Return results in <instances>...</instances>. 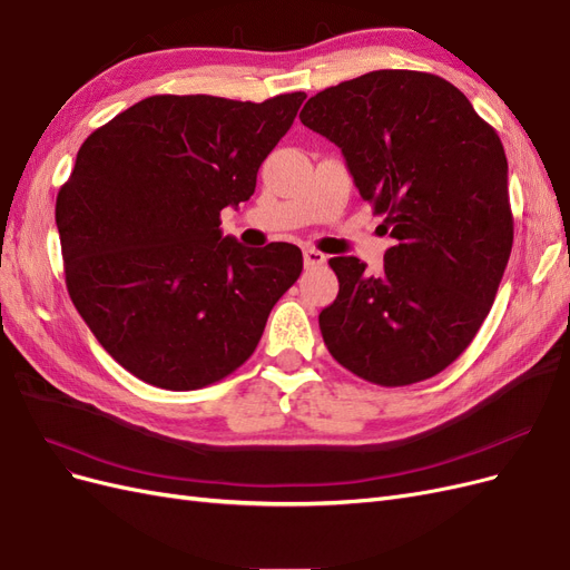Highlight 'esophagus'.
<instances>
[{
	"instance_id": "34e87169",
	"label": "esophagus",
	"mask_w": 570,
	"mask_h": 570,
	"mask_svg": "<svg viewBox=\"0 0 570 570\" xmlns=\"http://www.w3.org/2000/svg\"><path fill=\"white\" fill-rule=\"evenodd\" d=\"M323 264H325V254L323 252H318L314 247H306L304 249V266L306 268H318Z\"/></svg>"
}]
</instances>
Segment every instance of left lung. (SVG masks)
Wrapping results in <instances>:
<instances>
[{
	"label": "left lung",
	"instance_id": "left-lung-1",
	"mask_svg": "<svg viewBox=\"0 0 570 570\" xmlns=\"http://www.w3.org/2000/svg\"><path fill=\"white\" fill-rule=\"evenodd\" d=\"M302 124L342 149L358 195L392 237L381 275L335 256L327 352L368 383L444 371L490 314L513 245L502 140L440 76L371 71L304 105Z\"/></svg>",
	"mask_w": 570,
	"mask_h": 570
}]
</instances>
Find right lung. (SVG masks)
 I'll return each instance as SVG.
<instances>
[{
    "instance_id": "right-lung-1",
    "label": "right lung",
    "mask_w": 570,
    "mask_h": 570,
    "mask_svg": "<svg viewBox=\"0 0 570 570\" xmlns=\"http://www.w3.org/2000/svg\"><path fill=\"white\" fill-rule=\"evenodd\" d=\"M304 99L154 95L78 149L57 197L66 287L140 381L183 392L230 375L297 283L299 247H243L223 237L220 212L254 195Z\"/></svg>"
}]
</instances>
